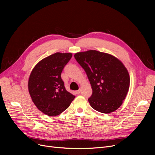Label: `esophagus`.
<instances>
[{"mask_svg": "<svg viewBox=\"0 0 155 155\" xmlns=\"http://www.w3.org/2000/svg\"><path fill=\"white\" fill-rule=\"evenodd\" d=\"M80 92H81V91H80V89H79L78 91H77L75 92H76V94H80Z\"/></svg>", "mask_w": 155, "mask_h": 155, "instance_id": "1", "label": "esophagus"}]
</instances>
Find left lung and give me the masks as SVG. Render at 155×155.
Segmentation results:
<instances>
[{
    "label": "left lung",
    "mask_w": 155,
    "mask_h": 155,
    "mask_svg": "<svg viewBox=\"0 0 155 155\" xmlns=\"http://www.w3.org/2000/svg\"><path fill=\"white\" fill-rule=\"evenodd\" d=\"M75 58L87 73L92 88L88 99L91 107L102 113L117 110L129 88L127 70L114 56L96 50L77 53Z\"/></svg>",
    "instance_id": "1"
}]
</instances>
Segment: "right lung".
<instances>
[{
  "instance_id": "add662e5",
  "label": "right lung",
  "mask_w": 155,
  "mask_h": 155,
  "mask_svg": "<svg viewBox=\"0 0 155 155\" xmlns=\"http://www.w3.org/2000/svg\"><path fill=\"white\" fill-rule=\"evenodd\" d=\"M71 53H56L41 60L32 70L28 90L37 108L49 116L60 114L75 99L64 87L61 72Z\"/></svg>"
}]
</instances>
